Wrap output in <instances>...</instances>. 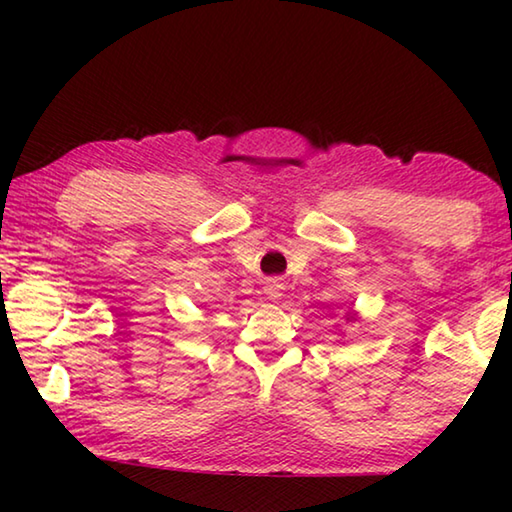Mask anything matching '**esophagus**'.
Returning <instances> with one entry per match:
<instances>
[{
  "instance_id": "34e87169",
  "label": "esophagus",
  "mask_w": 512,
  "mask_h": 512,
  "mask_svg": "<svg viewBox=\"0 0 512 512\" xmlns=\"http://www.w3.org/2000/svg\"><path fill=\"white\" fill-rule=\"evenodd\" d=\"M268 293H271V298H277L280 296V287L277 284H268Z\"/></svg>"
}]
</instances>
